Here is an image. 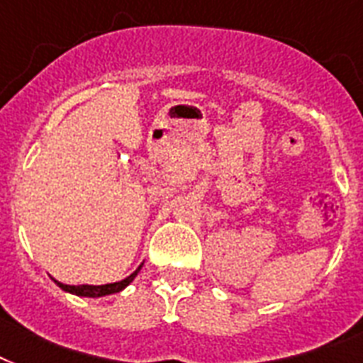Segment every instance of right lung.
I'll return each instance as SVG.
<instances>
[{
	"instance_id": "1",
	"label": "right lung",
	"mask_w": 363,
	"mask_h": 363,
	"mask_svg": "<svg viewBox=\"0 0 363 363\" xmlns=\"http://www.w3.org/2000/svg\"><path fill=\"white\" fill-rule=\"evenodd\" d=\"M140 269H142V265L138 267L136 271L132 272L130 277H126L125 280H119V282H113V284H104V286H89V284H83V286H67V284H62L58 282V280H55V282L58 284L64 291H69V294H74V296L104 297V296H111V294H117V291H123V289H125L126 286L136 278Z\"/></svg>"
}]
</instances>
